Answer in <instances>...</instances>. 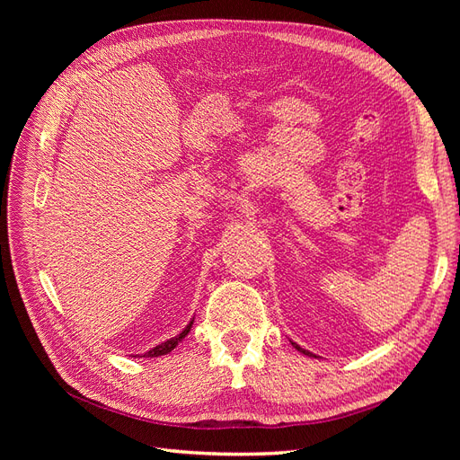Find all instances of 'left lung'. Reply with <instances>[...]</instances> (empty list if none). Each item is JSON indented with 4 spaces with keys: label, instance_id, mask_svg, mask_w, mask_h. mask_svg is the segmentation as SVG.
I'll use <instances>...</instances> for the list:
<instances>
[{
    "label": "left lung",
    "instance_id": "left-lung-1",
    "mask_svg": "<svg viewBox=\"0 0 460 460\" xmlns=\"http://www.w3.org/2000/svg\"><path fill=\"white\" fill-rule=\"evenodd\" d=\"M291 345H294V347H296V349H297V351H301L303 355H309V357L313 355V353H309L307 349H303V347H299V345H297V343H294V341H291Z\"/></svg>",
    "mask_w": 460,
    "mask_h": 460
}]
</instances>
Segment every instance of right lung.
<instances>
[{"instance_id": "1", "label": "right lung", "mask_w": 460, "mask_h": 460, "mask_svg": "<svg viewBox=\"0 0 460 460\" xmlns=\"http://www.w3.org/2000/svg\"><path fill=\"white\" fill-rule=\"evenodd\" d=\"M191 324H193V320H190V324H188L182 332H180L178 336H174V338H171V340H166V341H163V343L155 345V347H153V349L146 351V353H144V357H161V355L171 353V351L174 349V347L188 336L190 330H191Z\"/></svg>"}]
</instances>
